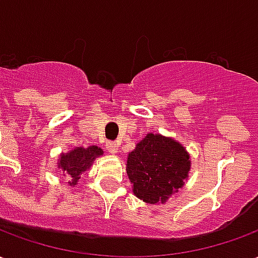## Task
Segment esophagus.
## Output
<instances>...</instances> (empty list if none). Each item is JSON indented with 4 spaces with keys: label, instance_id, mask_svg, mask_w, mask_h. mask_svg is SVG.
Returning <instances> with one entry per match:
<instances>
[{
    "label": "esophagus",
    "instance_id": "esophagus-1",
    "mask_svg": "<svg viewBox=\"0 0 258 258\" xmlns=\"http://www.w3.org/2000/svg\"><path fill=\"white\" fill-rule=\"evenodd\" d=\"M106 151L109 152V153H112V155H114V153H117L118 151V145L116 144V142H106Z\"/></svg>",
    "mask_w": 258,
    "mask_h": 258
}]
</instances>
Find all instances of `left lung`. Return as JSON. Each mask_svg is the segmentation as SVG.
I'll return each instance as SVG.
<instances>
[{
	"label": "left lung",
	"mask_w": 258,
	"mask_h": 258,
	"mask_svg": "<svg viewBox=\"0 0 258 258\" xmlns=\"http://www.w3.org/2000/svg\"><path fill=\"white\" fill-rule=\"evenodd\" d=\"M125 170L137 198L151 205L164 203L184 186L189 155L173 138L149 133L128 155Z\"/></svg>",
	"instance_id": "left-lung-1"
}]
</instances>
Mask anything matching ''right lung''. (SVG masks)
Instances as JSON below:
<instances>
[{"instance_id": "right-lung-1", "label": "right lung", "mask_w": 258, "mask_h": 258, "mask_svg": "<svg viewBox=\"0 0 258 258\" xmlns=\"http://www.w3.org/2000/svg\"><path fill=\"white\" fill-rule=\"evenodd\" d=\"M103 155V151L98 146L92 145L88 148H74L68 153H62L59 157L58 168H62L64 177L70 181L69 184L76 185L81 178V174L92 166L96 157Z\"/></svg>"}]
</instances>
